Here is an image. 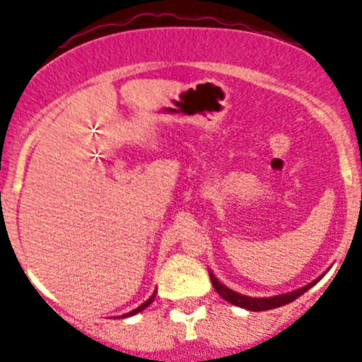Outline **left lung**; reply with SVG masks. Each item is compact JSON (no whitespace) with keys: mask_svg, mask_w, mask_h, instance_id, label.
<instances>
[{"mask_svg":"<svg viewBox=\"0 0 362 362\" xmlns=\"http://www.w3.org/2000/svg\"><path fill=\"white\" fill-rule=\"evenodd\" d=\"M209 277H211V282L212 286H214L216 293L219 294V296L223 298L225 301H228V303L232 305H237V307H242L245 308V310H252V312H262V310H270V308H277V307H282V305H288L291 303L293 300H296L298 296H301L305 291H308V289L312 288V286L315 284V282L319 281H314L312 284L305 286V288L298 289V291H293V293H286V294H281V296H274V298H251V296H244V294H238L235 291H232V289H228L226 286H223L221 282H218V279L214 277V275L209 272Z\"/></svg>","mask_w":362,"mask_h":362,"instance_id":"8db88e82","label":"left lung"}]
</instances>
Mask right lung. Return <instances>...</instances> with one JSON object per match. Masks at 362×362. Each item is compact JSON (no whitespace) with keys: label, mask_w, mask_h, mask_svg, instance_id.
Segmentation results:
<instances>
[{"label":"right lung","mask_w":362,"mask_h":362,"mask_svg":"<svg viewBox=\"0 0 362 362\" xmlns=\"http://www.w3.org/2000/svg\"><path fill=\"white\" fill-rule=\"evenodd\" d=\"M155 293H156V291H155ZM155 293L151 294V296H150V300H148V301H144V303L141 305V307H137L136 310H132V312H129V314H125L124 317H129V315H136V314H139L141 310H144V308H146V307H150V305L153 303V300H155Z\"/></svg>","instance_id":"add662e5"}]
</instances>
